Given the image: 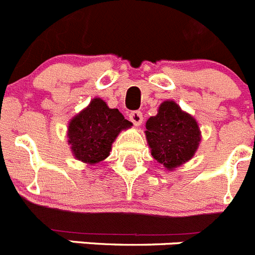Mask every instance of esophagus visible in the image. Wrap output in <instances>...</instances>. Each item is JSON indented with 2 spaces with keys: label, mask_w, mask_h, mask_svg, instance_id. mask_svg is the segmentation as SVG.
I'll list each match as a JSON object with an SVG mask.
<instances>
[{
  "label": "esophagus",
  "mask_w": 255,
  "mask_h": 255,
  "mask_svg": "<svg viewBox=\"0 0 255 255\" xmlns=\"http://www.w3.org/2000/svg\"><path fill=\"white\" fill-rule=\"evenodd\" d=\"M129 119L135 126H139L143 123V114L141 111H131L129 114Z\"/></svg>",
  "instance_id": "obj_1"
}]
</instances>
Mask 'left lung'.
<instances>
[{"instance_id":"8db88e82","label":"left lung","mask_w":255,"mask_h":255,"mask_svg":"<svg viewBox=\"0 0 255 255\" xmlns=\"http://www.w3.org/2000/svg\"><path fill=\"white\" fill-rule=\"evenodd\" d=\"M152 155L166 168L177 167L194 155L200 141L197 121L172 101L159 106L145 125Z\"/></svg>"}]
</instances>
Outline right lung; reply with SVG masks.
Returning <instances> with one entry per match:
<instances>
[{
  "mask_svg": "<svg viewBox=\"0 0 255 255\" xmlns=\"http://www.w3.org/2000/svg\"><path fill=\"white\" fill-rule=\"evenodd\" d=\"M131 125L117 108H110L101 98H94L70 123L67 136L75 158L85 163L102 161L110 154L119 132Z\"/></svg>",
  "mask_w": 255,
  "mask_h": 255,
  "instance_id": "add662e5",
  "label": "right lung"
}]
</instances>
